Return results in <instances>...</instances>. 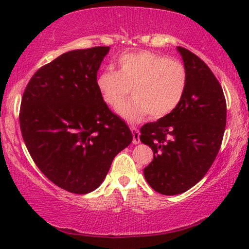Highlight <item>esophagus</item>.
<instances>
[{"label":"esophagus","instance_id":"34e87169","mask_svg":"<svg viewBox=\"0 0 249 249\" xmlns=\"http://www.w3.org/2000/svg\"><path fill=\"white\" fill-rule=\"evenodd\" d=\"M130 130L132 132V142L134 144H139L141 142V139H139V136H141L139 130L136 127H130Z\"/></svg>","mask_w":249,"mask_h":249}]
</instances>
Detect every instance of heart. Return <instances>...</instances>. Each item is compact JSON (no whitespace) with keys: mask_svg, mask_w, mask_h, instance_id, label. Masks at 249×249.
<instances>
[{"mask_svg":"<svg viewBox=\"0 0 249 249\" xmlns=\"http://www.w3.org/2000/svg\"><path fill=\"white\" fill-rule=\"evenodd\" d=\"M118 70H104L96 78V86L108 107L118 110L132 92L134 98L119 113L130 122L160 119L176 110L186 93L187 70L179 60L169 59L152 51L122 54Z\"/></svg>","mask_w":249,"mask_h":249,"instance_id":"b5f03b06","label":"heart"}]
</instances>
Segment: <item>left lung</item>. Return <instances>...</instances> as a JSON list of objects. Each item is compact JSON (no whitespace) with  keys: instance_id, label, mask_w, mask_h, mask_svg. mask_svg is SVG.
<instances>
[{"instance_id":"8db88e82","label":"left lung","mask_w":249,"mask_h":249,"mask_svg":"<svg viewBox=\"0 0 249 249\" xmlns=\"http://www.w3.org/2000/svg\"><path fill=\"white\" fill-rule=\"evenodd\" d=\"M177 51L188 76L186 93L175 111L141 128V141L154 153L145 179L163 195L185 193L206 175L227 122L226 98L212 71L190 51Z\"/></svg>"}]
</instances>
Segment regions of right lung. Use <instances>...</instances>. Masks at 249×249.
Instances as JSON below:
<instances>
[{
    "label": "right lung",
    "mask_w": 249,
    "mask_h": 249,
    "mask_svg": "<svg viewBox=\"0 0 249 249\" xmlns=\"http://www.w3.org/2000/svg\"><path fill=\"white\" fill-rule=\"evenodd\" d=\"M108 46L74 50L36 71L20 108V129L30 156L47 179L67 192L100 187L115 155L132 142L96 86Z\"/></svg>",
    "instance_id": "add662e5"
}]
</instances>
